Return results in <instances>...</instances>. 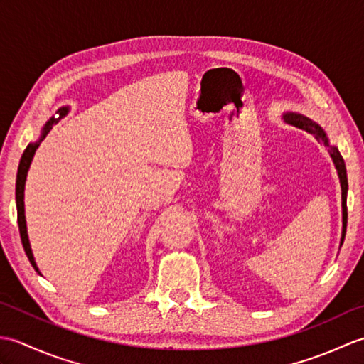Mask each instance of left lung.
Returning a JSON list of instances; mask_svg holds the SVG:
<instances>
[{"label": "left lung", "mask_w": 364, "mask_h": 364, "mask_svg": "<svg viewBox=\"0 0 364 364\" xmlns=\"http://www.w3.org/2000/svg\"><path fill=\"white\" fill-rule=\"evenodd\" d=\"M284 119H286V122L292 123V125H296L301 129L308 131V133L314 134L316 137H318V141H322L323 144L328 145L326 133H323L322 128L319 125H316L313 120L306 119V117H304V115H299V114H288ZM330 154H331V158H333V162H335V166L338 168L339 181H341V189H343V223H344L343 241H344L346 227H347V205H346V200H347V175H346V166H344V159L341 156V153L338 151L336 146H330Z\"/></svg>", "instance_id": "8db88e82"}]
</instances>
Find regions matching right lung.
Returning a JSON list of instances; mask_svg holds the SVG:
<instances>
[{
    "label": "right lung",
    "instance_id": "add662e5",
    "mask_svg": "<svg viewBox=\"0 0 364 364\" xmlns=\"http://www.w3.org/2000/svg\"><path fill=\"white\" fill-rule=\"evenodd\" d=\"M60 114H64V111H59ZM56 119H50L48 123H46L45 128H43V133H42V139L48 134V131L51 129L53 123H56ZM41 141L36 142V144H29L25 151H23V156L20 159V164H18V172H17V183H15V200H17V220H18V230H20V237H21V244H23V249L26 252V257L31 261V264L36 270V261L33 257V252H31V247H29V241H28V233H26V220H25V202H23V192H25V181H26V173H28V168L31 161H33V156L36 153V149L41 144Z\"/></svg>",
    "mask_w": 364,
    "mask_h": 364
}]
</instances>
